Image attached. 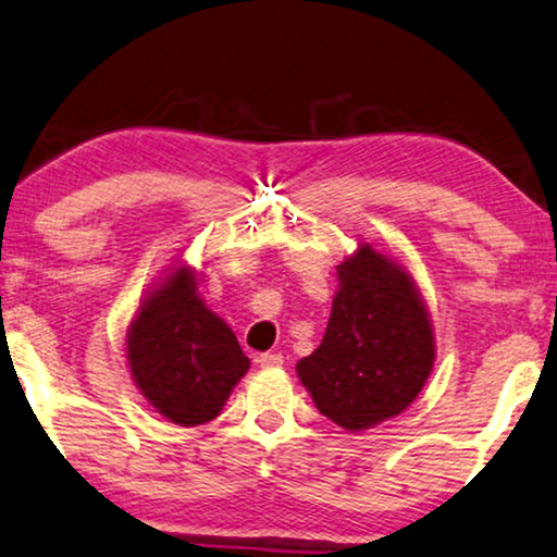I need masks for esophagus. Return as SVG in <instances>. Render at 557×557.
<instances>
[{
    "label": "esophagus",
    "instance_id": "esophagus-1",
    "mask_svg": "<svg viewBox=\"0 0 557 557\" xmlns=\"http://www.w3.org/2000/svg\"><path fill=\"white\" fill-rule=\"evenodd\" d=\"M256 364H259L261 369H273V367L284 364V357H281V354L265 351V354H259V357H256Z\"/></svg>",
    "mask_w": 557,
    "mask_h": 557
}]
</instances>
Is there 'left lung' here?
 Instances as JSON below:
<instances>
[{"mask_svg": "<svg viewBox=\"0 0 557 557\" xmlns=\"http://www.w3.org/2000/svg\"><path fill=\"white\" fill-rule=\"evenodd\" d=\"M326 332L298 359V382L346 432L394 419L419 397L437 359L434 324L417 281L397 256L359 238L336 265Z\"/></svg>", "mask_w": 557, "mask_h": 557, "instance_id": "8db88e82", "label": "left lung"}]
</instances>
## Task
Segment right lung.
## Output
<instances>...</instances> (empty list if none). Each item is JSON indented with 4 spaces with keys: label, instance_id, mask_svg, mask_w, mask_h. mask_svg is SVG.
<instances>
[{
    "label": "right lung",
    "instance_id": "obj_1",
    "mask_svg": "<svg viewBox=\"0 0 557 557\" xmlns=\"http://www.w3.org/2000/svg\"><path fill=\"white\" fill-rule=\"evenodd\" d=\"M200 284V271L178 256L148 286L125 334L135 386L158 414L181 426L219 417L251 367L233 329L208 309Z\"/></svg>",
    "mask_w": 557,
    "mask_h": 557
}]
</instances>
